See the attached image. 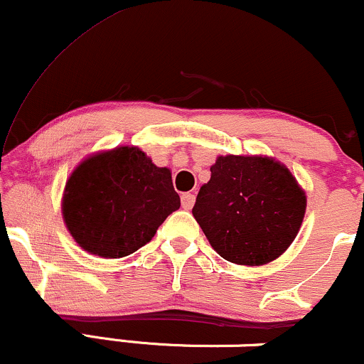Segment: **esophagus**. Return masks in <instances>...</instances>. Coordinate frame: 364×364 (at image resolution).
Wrapping results in <instances>:
<instances>
[{"label":"esophagus","mask_w":364,"mask_h":364,"mask_svg":"<svg viewBox=\"0 0 364 364\" xmlns=\"http://www.w3.org/2000/svg\"><path fill=\"white\" fill-rule=\"evenodd\" d=\"M195 205V195L193 193H183L181 195V207L185 210H190Z\"/></svg>","instance_id":"esophagus-1"}]
</instances>
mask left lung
<instances>
[{"instance_id":"left-lung-1","label":"left lung","mask_w":364,"mask_h":364,"mask_svg":"<svg viewBox=\"0 0 364 364\" xmlns=\"http://www.w3.org/2000/svg\"><path fill=\"white\" fill-rule=\"evenodd\" d=\"M306 196L286 166L269 157H217L200 188L193 217L224 260L263 265L289 248Z\"/></svg>"}]
</instances>
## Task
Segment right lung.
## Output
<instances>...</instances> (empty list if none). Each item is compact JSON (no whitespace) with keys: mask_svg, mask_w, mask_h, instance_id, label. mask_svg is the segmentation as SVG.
Wrapping results in <instances>:
<instances>
[{"mask_svg":"<svg viewBox=\"0 0 364 364\" xmlns=\"http://www.w3.org/2000/svg\"><path fill=\"white\" fill-rule=\"evenodd\" d=\"M179 203L168 168H157L140 149L118 147L73 171L63 217L85 252L121 258L147 245Z\"/></svg>","mask_w":364,"mask_h":364,"instance_id":"right-lung-1","label":"right lung"}]
</instances>
